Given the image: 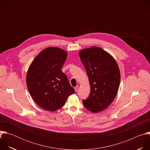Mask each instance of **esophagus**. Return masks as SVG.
Returning <instances> with one entry per match:
<instances>
[{
    "label": "esophagus",
    "mask_w": 150,
    "mask_h": 150,
    "mask_svg": "<svg viewBox=\"0 0 150 150\" xmlns=\"http://www.w3.org/2000/svg\"><path fill=\"white\" fill-rule=\"evenodd\" d=\"M78 88H79V86H78V85H77V86H76V87L74 88V89H75V91H77V90H78Z\"/></svg>",
    "instance_id": "1"
}]
</instances>
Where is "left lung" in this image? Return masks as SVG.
I'll use <instances>...</instances> for the list:
<instances>
[{
	"mask_svg": "<svg viewBox=\"0 0 150 150\" xmlns=\"http://www.w3.org/2000/svg\"><path fill=\"white\" fill-rule=\"evenodd\" d=\"M79 56L86 69L91 91L83 104L93 113L101 112L117 94L120 81L117 63L110 54L97 46L82 49Z\"/></svg>",
	"mask_w": 150,
	"mask_h": 150,
	"instance_id": "1",
	"label": "left lung"
}]
</instances>
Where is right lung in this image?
Wrapping results in <instances>:
<instances>
[{"label": "right lung", "instance_id": "1", "mask_svg": "<svg viewBox=\"0 0 150 150\" xmlns=\"http://www.w3.org/2000/svg\"><path fill=\"white\" fill-rule=\"evenodd\" d=\"M68 53L60 48L47 47L35 57L28 68L26 83L35 103L49 112L65 105L68 97L75 93L62 68Z\"/></svg>", "mask_w": 150, "mask_h": 150}]
</instances>
